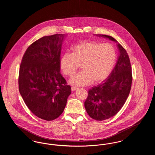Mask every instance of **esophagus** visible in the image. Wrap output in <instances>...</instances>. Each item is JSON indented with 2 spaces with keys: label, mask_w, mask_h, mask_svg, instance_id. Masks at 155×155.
<instances>
[{
  "label": "esophagus",
  "mask_w": 155,
  "mask_h": 155,
  "mask_svg": "<svg viewBox=\"0 0 155 155\" xmlns=\"http://www.w3.org/2000/svg\"><path fill=\"white\" fill-rule=\"evenodd\" d=\"M78 89L77 87H71V91L73 92L74 91H75V90H77Z\"/></svg>",
  "instance_id": "esophagus-1"
}]
</instances>
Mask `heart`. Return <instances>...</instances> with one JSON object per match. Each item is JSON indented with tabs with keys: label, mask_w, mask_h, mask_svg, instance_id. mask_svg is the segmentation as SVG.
I'll list each match as a JSON object with an SVG mask.
<instances>
[{
	"label": "heart",
	"mask_w": 155,
	"mask_h": 155,
	"mask_svg": "<svg viewBox=\"0 0 155 155\" xmlns=\"http://www.w3.org/2000/svg\"><path fill=\"white\" fill-rule=\"evenodd\" d=\"M116 60V52L111 45L95 41H83L76 45L73 52L65 53L60 60L63 73L73 76L81 64L83 70L70 79L74 86H85L102 81L110 74Z\"/></svg>",
	"instance_id": "b5f03b06"
}]
</instances>
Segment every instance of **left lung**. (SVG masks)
Returning <instances> with one entry per match:
<instances>
[{
    "mask_svg": "<svg viewBox=\"0 0 155 155\" xmlns=\"http://www.w3.org/2000/svg\"><path fill=\"white\" fill-rule=\"evenodd\" d=\"M117 41L112 37L96 35ZM119 56L116 64L107 79L102 84L90 89L84 106L89 116L97 121L114 116L124 104L132 84V70L130 58L124 48L117 45Z\"/></svg>",
    "mask_w": 155,
    "mask_h": 155,
    "instance_id": "left-lung-1",
    "label": "left lung"
}]
</instances>
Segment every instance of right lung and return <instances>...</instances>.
<instances>
[{
  "label": "right lung",
  "mask_w": 155,
  "mask_h": 155,
  "mask_svg": "<svg viewBox=\"0 0 155 155\" xmlns=\"http://www.w3.org/2000/svg\"><path fill=\"white\" fill-rule=\"evenodd\" d=\"M65 34L42 37L30 45L20 67L18 88L31 112L51 121L64 110L71 87L60 73V53Z\"/></svg>",
  "instance_id": "obj_1"
}]
</instances>
